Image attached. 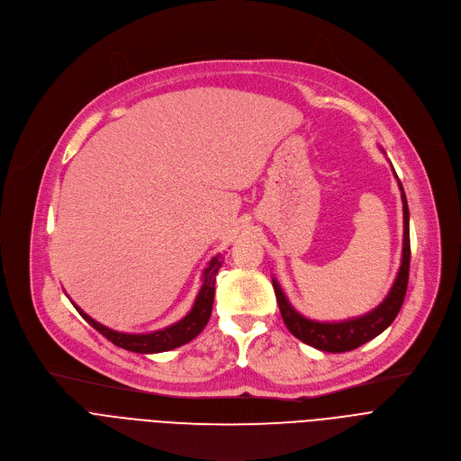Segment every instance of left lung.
<instances>
[{"label": "left lung", "instance_id": "obj_1", "mask_svg": "<svg viewBox=\"0 0 461 461\" xmlns=\"http://www.w3.org/2000/svg\"><path fill=\"white\" fill-rule=\"evenodd\" d=\"M396 175V171H393ZM398 178V175H396ZM398 185L402 189V201H403V251H402V267L393 281L388 295L383 299L381 304H377L374 310H370L365 315L347 319V321H312L304 315H301L286 299L285 292L281 290L279 283L272 279L277 304L283 315V321L288 330L301 339L303 343L322 350V352H332L341 354L354 350L366 341L379 336L383 330L392 324L396 315L402 310V304L405 301L407 285H409V268H411V231H409V204L407 196L403 191V185L398 178Z\"/></svg>", "mask_w": 461, "mask_h": 461}]
</instances>
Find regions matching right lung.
<instances>
[{
	"label": "right lung",
	"mask_w": 461,
	"mask_h": 461,
	"mask_svg": "<svg viewBox=\"0 0 461 461\" xmlns=\"http://www.w3.org/2000/svg\"><path fill=\"white\" fill-rule=\"evenodd\" d=\"M222 267V258L221 255L213 257L210 260L208 268L203 274V286L199 290V295H196L193 308L185 317H182L178 322L162 328V330L151 332V334H123L111 330V328L100 324L93 317H89L86 312H82L77 304L75 308L80 312V315L93 326L96 330L107 338L113 345L129 350V352H137V354H158V352H167L173 348H178L191 339L199 336L204 326L210 321L212 308H213V297H215V277L219 274V268Z\"/></svg>",
	"instance_id": "right-lung-1"
}]
</instances>
